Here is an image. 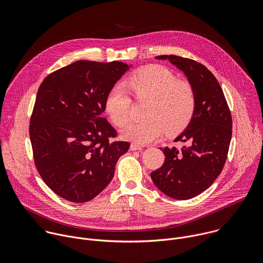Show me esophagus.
Masks as SVG:
<instances>
[{"label":"esophagus","mask_w":263,"mask_h":263,"mask_svg":"<svg viewBox=\"0 0 263 263\" xmlns=\"http://www.w3.org/2000/svg\"><path fill=\"white\" fill-rule=\"evenodd\" d=\"M130 149H131V151H136V149H142V146L137 144V143H131Z\"/></svg>","instance_id":"obj_1"}]
</instances>
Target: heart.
Wrapping results in <instances>:
<instances>
[{"mask_svg":"<svg viewBox=\"0 0 263 263\" xmlns=\"http://www.w3.org/2000/svg\"><path fill=\"white\" fill-rule=\"evenodd\" d=\"M122 85L112 87L104 102V109L117 127H124L131 116V99L147 102L142 122L130 123L122 130L124 138L137 144L157 140L163 132L176 136L190 126L197 106L191 83L177 80L176 74L162 65H147L128 76Z\"/></svg>","mask_w":263,"mask_h":263,"instance_id":"obj_1","label":"heart"}]
</instances>
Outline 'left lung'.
I'll return each mask as SVG.
<instances>
[{
    "label": "left lung",
    "instance_id": "obj_1",
    "mask_svg": "<svg viewBox=\"0 0 263 263\" xmlns=\"http://www.w3.org/2000/svg\"><path fill=\"white\" fill-rule=\"evenodd\" d=\"M184 71L195 89L197 106L190 126L175 141L186 142L181 149L161 148L165 156L151 178L164 195L189 200L214 182L226 163L232 136V117L222 89L203 64L175 55H161Z\"/></svg>",
    "mask_w": 263,
    "mask_h": 263
}]
</instances>
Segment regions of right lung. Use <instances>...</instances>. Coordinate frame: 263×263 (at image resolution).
Masks as SVG:
<instances>
[{
	"label": "right lung",
	"instance_id": "obj_1",
	"mask_svg": "<svg viewBox=\"0 0 263 263\" xmlns=\"http://www.w3.org/2000/svg\"><path fill=\"white\" fill-rule=\"evenodd\" d=\"M127 69L120 61L79 60L51 72L37 91L29 126L34 164L50 189L69 202L97 197L129 149L101 117L108 91Z\"/></svg>",
	"mask_w": 263,
	"mask_h": 263
}]
</instances>
